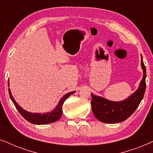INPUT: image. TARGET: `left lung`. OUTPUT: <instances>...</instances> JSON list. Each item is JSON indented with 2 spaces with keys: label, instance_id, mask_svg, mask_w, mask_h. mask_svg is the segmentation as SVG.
<instances>
[{
  "label": "left lung",
  "instance_id": "1",
  "mask_svg": "<svg viewBox=\"0 0 153 153\" xmlns=\"http://www.w3.org/2000/svg\"><path fill=\"white\" fill-rule=\"evenodd\" d=\"M141 63L143 71V78L138 89L127 99L113 102L91 93L92 110L96 118L102 123H117L125 120L135 111L143 99L146 87V70L142 56Z\"/></svg>",
  "mask_w": 153,
  "mask_h": 153
}]
</instances>
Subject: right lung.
Listing matches in <instances>:
<instances>
[{
	"label": "right lung",
	"mask_w": 153,
	"mask_h": 153,
	"mask_svg": "<svg viewBox=\"0 0 153 153\" xmlns=\"http://www.w3.org/2000/svg\"><path fill=\"white\" fill-rule=\"evenodd\" d=\"M8 85H9V81H8ZM9 91V95L10 97V99L12 100V102H13L14 106H16V109L19 111V112L20 113V114L26 119V120H28V122H30L33 124L35 125H45V124H49V123H54L56 120H59L60 117H61L62 114V105H63L64 102L68 99L69 96L72 95L73 93H75V91L70 92V93H67L66 95H65L60 100L59 102L58 103V105L56 106V107L51 112L46 113V114H39V113H30L28 111H26L24 109L21 107L19 104L15 102V100H14L13 97H12L11 91L10 89H8Z\"/></svg>",
	"instance_id": "obj_1"
}]
</instances>
